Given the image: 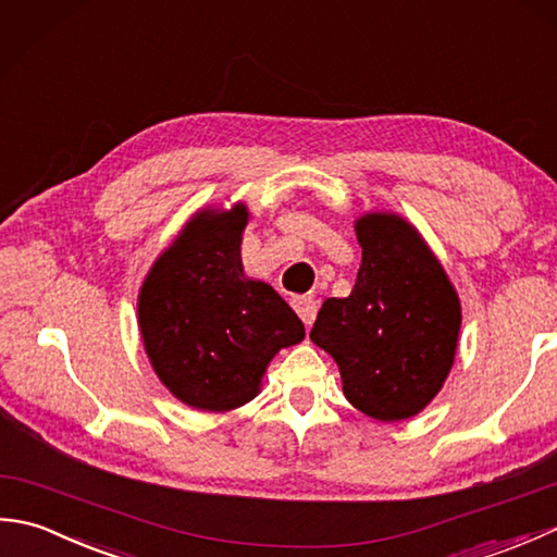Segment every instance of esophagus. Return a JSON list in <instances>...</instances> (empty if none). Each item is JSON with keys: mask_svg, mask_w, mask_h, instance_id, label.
Wrapping results in <instances>:
<instances>
[{"mask_svg": "<svg viewBox=\"0 0 557 557\" xmlns=\"http://www.w3.org/2000/svg\"><path fill=\"white\" fill-rule=\"evenodd\" d=\"M292 306H294V311L299 313L304 325H313L315 313H318V301L313 297H294Z\"/></svg>", "mask_w": 557, "mask_h": 557, "instance_id": "1", "label": "esophagus"}]
</instances>
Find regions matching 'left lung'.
<instances>
[{"instance_id":"8db88e82","label":"left lung","mask_w":557,"mask_h":557,"mask_svg":"<svg viewBox=\"0 0 557 557\" xmlns=\"http://www.w3.org/2000/svg\"><path fill=\"white\" fill-rule=\"evenodd\" d=\"M361 268L347 299H325L311 339L339 366L354 407L377 421L419 413L453 369L457 292L419 232L397 215L357 222Z\"/></svg>"}]
</instances>
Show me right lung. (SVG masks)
I'll use <instances>...</instances> for the list:
<instances>
[{"mask_svg": "<svg viewBox=\"0 0 557 557\" xmlns=\"http://www.w3.org/2000/svg\"><path fill=\"white\" fill-rule=\"evenodd\" d=\"M248 212L206 210L186 224L144 282L138 323L160 381L184 405L230 411L251 401L270 359L304 339V323L242 268Z\"/></svg>", "mask_w": 557, "mask_h": 557, "instance_id": "obj_1", "label": "right lung"}]
</instances>
